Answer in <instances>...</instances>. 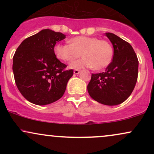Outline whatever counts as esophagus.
Here are the masks:
<instances>
[{"label":"esophagus","instance_id":"obj_1","mask_svg":"<svg viewBox=\"0 0 154 154\" xmlns=\"http://www.w3.org/2000/svg\"><path fill=\"white\" fill-rule=\"evenodd\" d=\"M80 72H81L80 70L75 69V70H74V74H75V75H78V74H79Z\"/></svg>","mask_w":154,"mask_h":154}]
</instances>
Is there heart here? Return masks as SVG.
Returning a JSON list of instances; mask_svg holds the SVG:
<instances>
[{"label": "heart", "mask_w": 154, "mask_h": 154, "mask_svg": "<svg viewBox=\"0 0 154 154\" xmlns=\"http://www.w3.org/2000/svg\"><path fill=\"white\" fill-rule=\"evenodd\" d=\"M68 42L69 44H56L54 52L58 59L63 61H72L81 55L84 56L82 59L72 61L69 64L71 69L94 67L100 70L109 66L112 60V46L106 40H98L95 37L78 36Z\"/></svg>", "instance_id": "obj_1"}]
</instances>
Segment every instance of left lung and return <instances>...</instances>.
<instances>
[{"label": "left lung", "mask_w": 154, "mask_h": 154, "mask_svg": "<svg viewBox=\"0 0 154 154\" xmlns=\"http://www.w3.org/2000/svg\"><path fill=\"white\" fill-rule=\"evenodd\" d=\"M114 47L112 61L105 72L92 74L88 91L93 99L107 106L123 103L137 82L138 60L130 43L111 32L106 33Z\"/></svg>", "instance_id": "obj_1"}]
</instances>
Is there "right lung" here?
Wrapping results in <instances>:
<instances>
[{
	"instance_id": "add662e5",
	"label": "right lung",
	"mask_w": 154,
	"mask_h": 154,
	"mask_svg": "<svg viewBox=\"0 0 154 154\" xmlns=\"http://www.w3.org/2000/svg\"><path fill=\"white\" fill-rule=\"evenodd\" d=\"M66 38L61 32L43 29L23 40L13 57V72L19 92L28 101L43 106L63 96L73 69L55 56L54 47Z\"/></svg>"
}]
</instances>
